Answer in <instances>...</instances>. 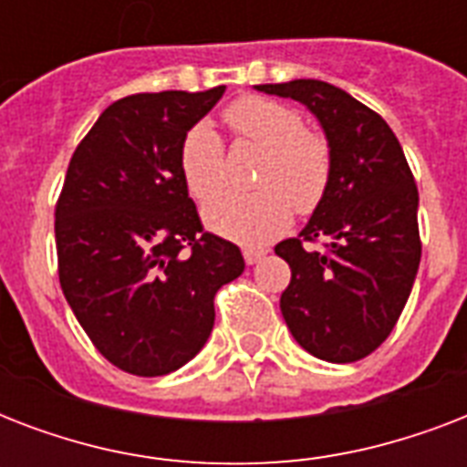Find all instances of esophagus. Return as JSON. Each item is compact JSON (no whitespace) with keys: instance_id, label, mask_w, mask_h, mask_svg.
Instances as JSON below:
<instances>
[{"instance_id":"34e87169","label":"esophagus","mask_w":467,"mask_h":467,"mask_svg":"<svg viewBox=\"0 0 467 467\" xmlns=\"http://www.w3.org/2000/svg\"><path fill=\"white\" fill-rule=\"evenodd\" d=\"M266 252H269V249H264V247H247V249H244V262H247V264L262 262L264 256H266Z\"/></svg>"}]
</instances>
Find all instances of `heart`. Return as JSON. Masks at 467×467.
<instances>
[{
  "label": "heart",
  "mask_w": 467,
  "mask_h": 467,
  "mask_svg": "<svg viewBox=\"0 0 467 467\" xmlns=\"http://www.w3.org/2000/svg\"><path fill=\"white\" fill-rule=\"evenodd\" d=\"M223 119L237 140L264 150L256 169L259 189L227 191L225 148L215 128L198 120L186 130L179 150V167L191 196H215L203 218L211 230L242 244H264L291 225L293 208L312 213L332 182V148L325 135L303 128L293 106L264 97H242L227 106Z\"/></svg>",
  "instance_id": "heart-1"
}]
</instances>
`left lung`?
Wrapping results in <instances>:
<instances>
[{
	"instance_id": "left-lung-1",
	"label": "left lung",
	"mask_w": 467,
	"mask_h": 467,
	"mask_svg": "<svg viewBox=\"0 0 467 467\" xmlns=\"http://www.w3.org/2000/svg\"><path fill=\"white\" fill-rule=\"evenodd\" d=\"M259 91L306 104L332 148V182L298 237L276 244L291 266L281 312L322 361L373 354L398 325L420 269V193L390 126L334 84L293 79ZM327 237L325 250L312 244Z\"/></svg>"
}]
</instances>
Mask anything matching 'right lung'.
<instances>
[{
	"label": "right lung",
	"instance_id": "right-lung-1",
	"mask_svg": "<svg viewBox=\"0 0 467 467\" xmlns=\"http://www.w3.org/2000/svg\"><path fill=\"white\" fill-rule=\"evenodd\" d=\"M223 91L113 101L55 205L62 293L99 354L133 376L189 363L211 337L215 293L244 271L240 247L203 230L179 167L183 135Z\"/></svg>",
	"mask_w": 467,
	"mask_h": 467
}]
</instances>
